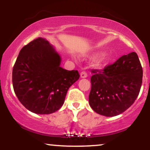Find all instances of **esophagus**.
<instances>
[{
    "mask_svg": "<svg viewBox=\"0 0 150 150\" xmlns=\"http://www.w3.org/2000/svg\"><path fill=\"white\" fill-rule=\"evenodd\" d=\"M80 77H82V78H86V77H87V73H86L85 71H82V73H80Z\"/></svg>",
    "mask_w": 150,
    "mask_h": 150,
    "instance_id": "obj_1",
    "label": "esophagus"
}]
</instances>
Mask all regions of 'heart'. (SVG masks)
Masks as SVG:
<instances>
[{"label":"heart","mask_w":150,"mask_h":150,"mask_svg":"<svg viewBox=\"0 0 150 150\" xmlns=\"http://www.w3.org/2000/svg\"><path fill=\"white\" fill-rule=\"evenodd\" d=\"M104 54L105 51H97L92 53L88 57L92 61H95L98 59L97 61V66L98 68H104L111 61V56H109L108 54L104 55Z\"/></svg>","instance_id":"1"}]
</instances>
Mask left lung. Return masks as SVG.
<instances>
[{
  "label": "left lung",
  "mask_w": 150,
  "mask_h": 150,
  "mask_svg": "<svg viewBox=\"0 0 150 150\" xmlns=\"http://www.w3.org/2000/svg\"><path fill=\"white\" fill-rule=\"evenodd\" d=\"M89 103L96 113L115 116L135 102L142 82V68L137 54L131 52L103 70H92Z\"/></svg>",
  "instance_id": "8db88e82"
}]
</instances>
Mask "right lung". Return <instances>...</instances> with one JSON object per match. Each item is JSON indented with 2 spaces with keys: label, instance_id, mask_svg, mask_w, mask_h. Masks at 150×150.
I'll use <instances>...</instances> for the list:
<instances>
[{
  "label": "right lung",
  "instance_id": "right-lung-1",
  "mask_svg": "<svg viewBox=\"0 0 150 150\" xmlns=\"http://www.w3.org/2000/svg\"><path fill=\"white\" fill-rule=\"evenodd\" d=\"M61 58L45 39L39 37L20 50L13 69V85L19 101L37 114L56 112L69 87L80 77L77 70L62 68Z\"/></svg>",
  "mask_w": 150,
  "mask_h": 150
}]
</instances>
